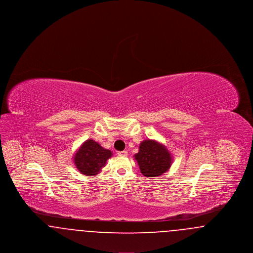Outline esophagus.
Listing matches in <instances>:
<instances>
[{"label": "esophagus", "mask_w": 253, "mask_h": 253, "mask_svg": "<svg viewBox=\"0 0 253 253\" xmlns=\"http://www.w3.org/2000/svg\"><path fill=\"white\" fill-rule=\"evenodd\" d=\"M118 155L121 157H127L128 156V152L127 151H121V152H118Z\"/></svg>", "instance_id": "esophagus-1"}]
</instances>
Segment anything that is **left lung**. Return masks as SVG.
<instances>
[{
	"label": "left lung",
	"mask_w": 253,
	"mask_h": 253,
	"mask_svg": "<svg viewBox=\"0 0 253 253\" xmlns=\"http://www.w3.org/2000/svg\"><path fill=\"white\" fill-rule=\"evenodd\" d=\"M134 159L146 177H157L163 174L172 162V157L166 146L152 139H146L140 143Z\"/></svg>",
	"instance_id": "1"
}]
</instances>
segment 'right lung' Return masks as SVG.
Returning <instances> with one entry per match:
<instances>
[{
	"mask_svg": "<svg viewBox=\"0 0 253 253\" xmlns=\"http://www.w3.org/2000/svg\"><path fill=\"white\" fill-rule=\"evenodd\" d=\"M112 157V152L93 139L86 140L73 157L76 167L83 174L96 175Z\"/></svg>",
	"mask_w": 253,
	"mask_h": 253,
	"instance_id": "1",
	"label": "right lung"
}]
</instances>
